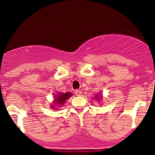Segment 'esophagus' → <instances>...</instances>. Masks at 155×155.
<instances>
[{
  "instance_id": "esophagus-1",
  "label": "esophagus",
  "mask_w": 155,
  "mask_h": 155,
  "mask_svg": "<svg viewBox=\"0 0 155 155\" xmlns=\"http://www.w3.org/2000/svg\"><path fill=\"white\" fill-rule=\"evenodd\" d=\"M75 94L76 96H80V95H81V94H82V91H81V90H76Z\"/></svg>"
}]
</instances>
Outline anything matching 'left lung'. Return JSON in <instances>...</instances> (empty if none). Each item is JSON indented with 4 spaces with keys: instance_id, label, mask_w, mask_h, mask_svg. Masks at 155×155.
I'll return each mask as SVG.
<instances>
[{
    "instance_id": "left-lung-1",
    "label": "left lung",
    "mask_w": 155,
    "mask_h": 155,
    "mask_svg": "<svg viewBox=\"0 0 155 155\" xmlns=\"http://www.w3.org/2000/svg\"><path fill=\"white\" fill-rule=\"evenodd\" d=\"M96 98H97V99H98V97H96Z\"/></svg>"
}]
</instances>
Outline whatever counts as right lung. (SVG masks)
Wrapping results in <instances>:
<instances>
[{
    "instance_id": "obj_1",
    "label": "right lung",
    "mask_w": 155,
    "mask_h": 155,
    "mask_svg": "<svg viewBox=\"0 0 155 155\" xmlns=\"http://www.w3.org/2000/svg\"><path fill=\"white\" fill-rule=\"evenodd\" d=\"M72 94L71 93V92H67V93H60L59 95H58L56 97L55 96V99H54V104L56 105H58V106H61V105H63L64 103L66 101V100H68V99L69 98V97L71 96ZM51 106L52 107L51 108H54L53 105H51Z\"/></svg>"
}]
</instances>
